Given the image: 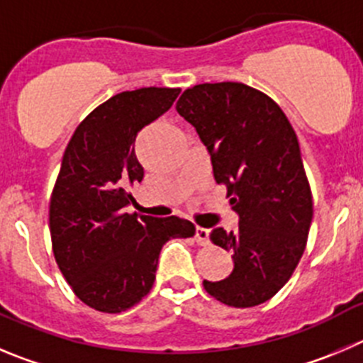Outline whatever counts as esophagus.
Wrapping results in <instances>:
<instances>
[{
  "instance_id": "1",
  "label": "esophagus",
  "mask_w": 363,
  "mask_h": 363,
  "mask_svg": "<svg viewBox=\"0 0 363 363\" xmlns=\"http://www.w3.org/2000/svg\"><path fill=\"white\" fill-rule=\"evenodd\" d=\"M208 235H210V231L206 230V228H201L198 226L196 228V242L201 244V246H206L208 244Z\"/></svg>"
}]
</instances>
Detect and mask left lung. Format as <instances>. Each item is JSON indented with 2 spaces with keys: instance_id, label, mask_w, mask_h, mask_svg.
Listing matches in <instances>:
<instances>
[{
  "instance_id": "1",
  "label": "left lung",
  "mask_w": 363,
  "mask_h": 363,
  "mask_svg": "<svg viewBox=\"0 0 363 363\" xmlns=\"http://www.w3.org/2000/svg\"><path fill=\"white\" fill-rule=\"evenodd\" d=\"M176 110L196 128L213 178L239 213V230L210 233L216 246L233 253V271L203 287L228 306L262 305L298 267L313 216L294 128L267 94L239 82L194 85Z\"/></svg>"
}]
</instances>
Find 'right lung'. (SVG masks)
Instances as JSON below:
<instances>
[{"mask_svg":"<svg viewBox=\"0 0 363 363\" xmlns=\"http://www.w3.org/2000/svg\"><path fill=\"white\" fill-rule=\"evenodd\" d=\"M179 89L119 92L72 133L50 201L53 255L82 301L105 313L132 308L151 291L158 255L171 239L196 233L191 220L126 213L144 169L137 133L167 112Z\"/></svg>","mask_w":363,"mask_h":363,"instance_id":"obj_1","label":"right lung"}]
</instances>
